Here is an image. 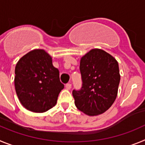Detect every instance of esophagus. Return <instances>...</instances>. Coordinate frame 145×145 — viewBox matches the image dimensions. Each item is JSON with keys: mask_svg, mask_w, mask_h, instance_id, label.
I'll list each match as a JSON object with an SVG mask.
<instances>
[{"mask_svg": "<svg viewBox=\"0 0 145 145\" xmlns=\"http://www.w3.org/2000/svg\"><path fill=\"white\" fill-rule=\"evenodd\" d=\"M65 86H66V88L67 89V90H70V88H71V87H72V85L70 84H67Z\"/></svg>", "mask_w": 145, "mask_h": 145, "instance_id": "34e87169", "label": "esophagus"}]
</instances>
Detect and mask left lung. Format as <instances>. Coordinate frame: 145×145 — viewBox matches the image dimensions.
I'll return each instance as SVG.
<instances>
[{"label":"left lung","instance_id":"left-lung-1","mask_svg":"<svg viewBox=\"0 0 145 145\" xmlns=\"http://www.w3.org/2000/svg\"><path fill=\"white\" fill-rule=\"evenodd\" d=\"M80 70L83 86L72 91L75 106L87 116L104 113L118 95L120 75L117 60L104 50L93 48L81 57Z\"/></svg>","mask_w":145,"mask_h":145}]
</instances>
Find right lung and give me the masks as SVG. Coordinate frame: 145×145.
Here are the masks:
<instances>
[{"mask_svg":"<svg viewBox=\"0 0 145 145\" xmlns=\"http://www.w3.org/2000/svg\"><path fill=\"white\" fill-rule=\"evenodd\" d=\"M14 86L23 107L34 112H46L54 107L65 87L52 57L43 49L30 51L18 61Z\"/></svg>","mask_w":145,"mask_h":145,"instance_id":"add662e5","label":"right lung"}]
</instances>
